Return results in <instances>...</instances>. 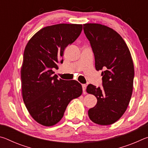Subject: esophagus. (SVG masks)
<instances>
[{"label": "esophagus", "mask_w": 148, "mask_h": 148, "mask_svg": "<svg viewBox=\"0 0 148 148\" xmlns=\"http://www.w3.org/2000/svg\"><path fill=\"white\" fill-rule=\"evenodd\" d=\"M86 87H87V86H86V84H82V89H83V91H86Z\"/></svg>", "instance_id": "esophagus-1"}]
</instances>
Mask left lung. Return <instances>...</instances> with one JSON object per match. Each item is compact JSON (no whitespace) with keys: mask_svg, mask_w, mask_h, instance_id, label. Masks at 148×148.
<instances>
[{"mask_svg":"<svg viewBox=\"0 0 148 148\" xmlns=\"http://www.w3.org/2000/svg\"><path fill=\"white\" fill-rule=\"evenodd\" d=\"M84 31L95 56V69L102 71V86H87L97 103L88 115L95 123L109 125L121 118L131 100L134 76L130 51L122 37L110 27L98 23L84 25Z\"/></svg>","mask_w":148,"mask_h":148,"instance_id":"8db88e82","label":"left lung"}]
</instances>
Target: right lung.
Returning a JSON list of instances; mask_svg holds the SVG:
<instances>
[{"instance_id": "obj_1", "label": "right lung", "mask_w": 148, "mask_h": 148, "mask_svg": "<svg viewBox=\"0 0 148 148\" xmlns=\"http://www.w3.org/2000/svg\"><path fill=\"white\" fill-rule=\"evenodd\" d=\"M82 25L57 24L40 30L25 48L21 69L22 96L29 114L44 126L57 124L72 99L82 93L76 80L57 79L53 69L63 52L79 36Z\"/></svg>"}]
</instances>
